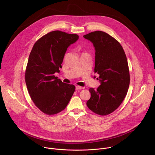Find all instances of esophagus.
<instances>
[{
    "label": "esophagus",
    "mask_w": 155,
    "mask_h": 155,
    "mask_svg": "<svg viewBox=\"0 0 155 155\" xmlns=\"http://www.w3.org/2000/svg\"><path fill=\"white\" fill-rule=\"evenodd\" d=\"M75 88H76V90H83V87H82V86H78V85H77L76 86H75Z\"/></svg>",
    "instance_id": "1"
}]
</instances>
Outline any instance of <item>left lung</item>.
I'll return each mask as SVG.
<instances>
[{
    "label": "left lung",
    "instance_id": "1",
    "mask_svg": "<svg viewBox=\"0 0 155 155\" xmlns=\"http://www.w3.org/2000/svg\"><path fill=\"white\" fill-rule=\"evenodd\" d=\"M83 37L95 47L94 73L101 81L96 90L90 88L91 97L86 105L94 113L107 115L121 105L127 94L130 83L127 58L121 44L105 32L94 31Z\"/></svg>",
    "mask_w": 155,
    "mask_h": 155
}]
</instances>
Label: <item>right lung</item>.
<instances>
[{
    "mask_svg": "<svg viewBox=\"0 0 155 155\" xmlns=\"http://www.w3.org/2000/svg\"><path fill=\"white\" fill-rule=\"evenodd\" d=\"M78 38L60 31L48 32L35 43L29 54L25 72L28 91L35 105L48 115L64 110L75 90L74 85L54 74L59 72L68 47Z\"/></svg>",
    "mask_w": 155,
    "mask_h": 155,
    "instance_id": "obj_1",
    "label": "right lung"
}]
</instances>
